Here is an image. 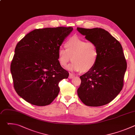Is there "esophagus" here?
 Segmentation results:
<instances>
[{"mask_svg":"<svg viewBox=\"0 0 135 135\" xmlns=\"http://www.w3.org/2000/svg\"><path fill=\"white\" fill-rule=\"evenodd\" d=\"M75 77V75L73 74V73H69V79H73Z\"/></svg>","mask_w":135,"mask_h":135,"instance_id":"esophagus-1","label":"esophagus"}]
</instances>
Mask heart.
Masks as SVG:
<instances>
[{
	"mask_svg": "<svg viewBox=\"0 0 135 135\" xmlns=\"http://www.w3.org/2000/svg\"><path fill=\"white\" fill-rule=\"evenodd\" d=\"M65 47H60L57 52L59 63L63 67L71 60L73 62L68 66L69 70L85 73L92 69L97 62L98 52L93 43L74 36L67 41Z\"/></svg>",
	"mask_w": 135,
	"mask_h": 135,
	"instance_id": "obj_1",
	"label": "heart"
}]
</instances>
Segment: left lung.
Instances as JSON below:
<instances>
[{
  "label": "left lung",
  "mask_w": 135,
  "mask_h": 135,
  "mask_svg": "<svg viewBox=\"0 0 135 135\" xmlns=\"http://www.w3.org/2000/svg\"><path fill=\"white\" fill-rule=\"evenodd\" d=\"M90 42L95 44L98 58L90 71L80 76L78 89L81 100L89 106L97 107L112 102L123 86L127 62L120 42L102 28H77Z\"/></svg>",
  "instance_id": "left-lung-1"
}]
</instances>
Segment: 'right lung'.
<instances>
[{"instance_id": "1", "label": "right lung", "mask_w": 135, "mask_h": 135, "mask_svg": "<svg viewBox=\"0 0 135 135\" xmlns=\"http://www.w3.org/2000/svg\"><path fill=\"white\" fill-rule=\"evenodd\" d=\"M73 30L70 27L35 29L17 44L11 72L15 91L26 102L44 106L58 95L59 83L69 73L59 63L57 52Z\"/></svg>"}]
</instances>
